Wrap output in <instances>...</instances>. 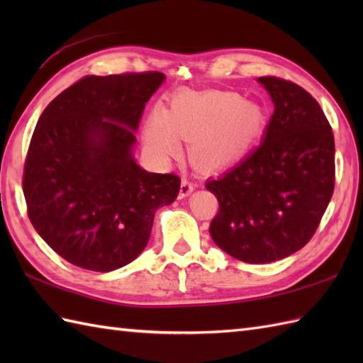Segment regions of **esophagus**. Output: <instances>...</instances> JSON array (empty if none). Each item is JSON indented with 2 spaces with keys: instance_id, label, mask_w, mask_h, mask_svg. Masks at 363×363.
<instances>
[{
  "instance_id": "34e87169",
  "label": "esophagus",
  "mask_w": 363,
  "mask_h": 363,
  "mask_svg": "<svg viewBox=\"0 0 363 363\" xmlns=\"http://www.w3.org/2000/svg\"><path fill=\"white\" fill-rule=\"evenodd\" d=\"M195 190V184L190 182L187 177H182L181 181V189H179V198H186L189 196L191 191Z\"/></svg>"
}]
</instances>
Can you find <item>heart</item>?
I'll return each mask as SVG.
<instances>
[{
  "instance_id": "b5f03b06",
  "label": "heart",
  "mask_w": 363,
  "mask_h": 363,
  "mask_svg": "<svg viewBox=\"0 0 363 363\" xmlns=\"http://www.w3.org/2000/svg\"><path fill=\"white\" fill-rule=\"evenodd\" d=\"M267 113L235 91L176 95L168 109L154 112L145 126L146 148L160 160L189 142V156L203 169L220 172L248 156L264 134Z\"/></svg>"
}]
</instances>
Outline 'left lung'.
<instances>
[{"label":"left lung","instance_id":"obj_1","mask_svg":"<svg viewBox=\"0 0 363 363\" xmlns=\"http://www.w3.org/2000/svg\"><path fill=\"white\" fill-rule=\"evenodd\" d=\"M274 112L262 143L206 189L218 199L212 240L246 264L289 257L311 240L334 194L335 143L309 91L276 76L257 79Z\"/></svg>","mask_w":363,"mask_h":363}]
</instances>
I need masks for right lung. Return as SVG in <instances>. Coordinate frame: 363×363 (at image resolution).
I'll return each instance as SVG.
<instances>
[{
  "instance_id": "add662e5",
  "label": "right lung",
  "mask_w": 363,
  "mask_h": 363,
  "mask_svg": "<svg viewBox=\"0 0 363 363\" xmlns=\"http://www.w3.org/2000/svg\"><path fill=\"white\" fill-rule=\"evenodd\" d=\"M165 74L86 76L46 106L23 173L37 234L70 264L107 273L150 240L154 213L179 194L176 174L148 173L133 148L145 104Z\"/></svg>"
}]
</instances>
